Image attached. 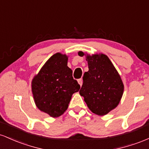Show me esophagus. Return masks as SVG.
I'll use <instances>...</instances> for the list:
<instances>
[{
	"instance_id": "1",
	"label": "esophagus",
	"mask_w": 149,
	"mask_h": 149,
	"mask_svg": "<svg viewBox=\"0 0 149 149\" xmlns=\"http://www.w3.org/2000/svg\"><path fill=\"white\" fill-rule=\"evenodd\" d=\"M78 83H79V85H80V86H82V85H83V79L80 78V79L78 80Z\"/></svg>"
}]
</instances>
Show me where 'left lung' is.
Wrapping results in <instances>:
<instances>
[{"mask_svg":"<svg viewBox=\"0 0 149 149\" xmlns=\"http://www.w3.org/2000/svg\"><path fill=\"white\" fill-rule=\"evenodd\" d=\"M80 57L84 55L79 52ZM88 72L83 75L80 95L90 111L104 116L117 107L123 96L124 85L111 61L105 54L87 55Z\"/></svg>","mask_w":149,"mask_h":149,"instance_id":"1","label":"left lung"}]
</instances>
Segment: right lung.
<instances>
[{"label": "right lung", "mask_w": 149, "mask_h": 149, "mask_svg": "<svg viewBox=\"0 0 149 149\" xmlns=\"http://www.w3.org/2000/svg\"><path fill=\"white\" fill-rule=\"evenodd\" d=\"M67 61L65 54H54L32 80V92L37 107L51 117L62 115L73 94L80 88L73 79Z\"/></svg>", "instance_id": "obj_1"}]
</instances>
